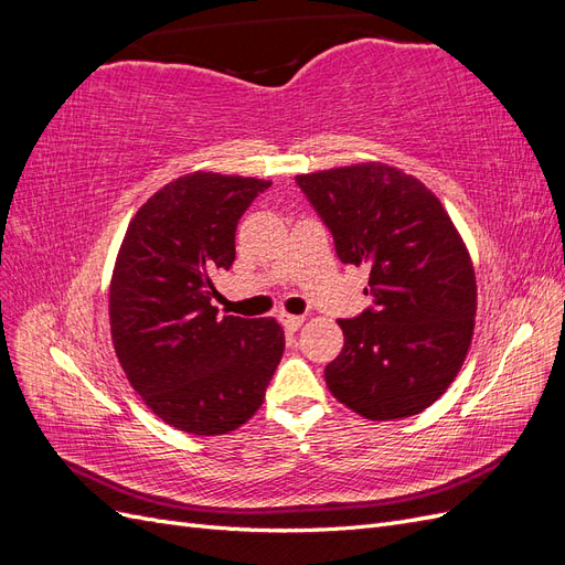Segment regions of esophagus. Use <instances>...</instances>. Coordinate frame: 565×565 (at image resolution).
<instances>
[{"label":"esophagus","mask_w":565,"mask_h":565,"mask_svg":"<svg viewBox=\"0 0 565 565\" xmlns=\"http://www.w3.org/2000/svg\"><path fill=\"white\" fill-rule=\"evenodd\" d=\"M303 316H292V313H280V322H282V328L287 330V332H297L301 324H303Z\"/></svg>","instance_id":"esophagus-1"}]
</instances>
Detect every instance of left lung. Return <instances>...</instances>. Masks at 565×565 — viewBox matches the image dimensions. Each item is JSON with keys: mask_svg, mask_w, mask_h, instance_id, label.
<instances>
[{"mask_svg": "<svg viewBox=\"0 0 565 565\" xmlns=\"http://www.w3.org/2000/svg\"><path fill=\"white\" fill-rule=\"evenodd\" d=\"M332 231L339 259L367 266L372 306L337 320L344 349L324 367L332 396L365 419L388 422L436 403L473 337L476 276L440 200L384 162L299 174Z\"/></svg>", "mask_w": 565, "mask_h": 565, "instance_id": "left-lung-1", "label": "left lung"}]
</instances>
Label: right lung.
Instances as JSON below:
<instances>
[{
    "instance_id": "right-lung-1",
    "label": "right lung",
    "mask_w": 565,
    "mask_h": 565,
    "mask_svg": "<svg viewBox=\"0 0 565 565\" xmlns=\"http://www.w3.org/2000/svg\"><path fill=\"white\" fill-rule=\"evenodd\" d=\"M270 181L191 172L129 221L110 280V334L129 384L162 422L221 436L262 407L285 332L273 318L216 316L212 278L235 262V228Z\"/></svg>"
}]
</instances>
